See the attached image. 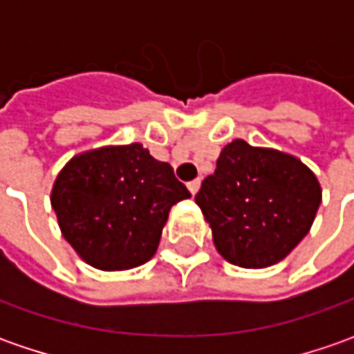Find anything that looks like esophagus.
I'll return each instance as SVG.
<instances>
[{
	"instance_id": "esophagus-1",
	"label": "esophagus",
	"mask_w": 354,
	"mask_h": 354,
	"mask_svg": "<svg viewBox=\"0 0 354 354\" xmlns=\"http://www.w3.org/2000/svg\"><path fill=\"white\" fill-rule=\"evenodd\" d=\"M187 187H189L191 195H197L198 187H201V179H195V181H189V183H187Z\"/></svg>"
}]
</instances>
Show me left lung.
Segmentation results:
<instances>
[{
	"mask_svg": "<svg viewBox=\"0 0 354 354\" xmlns=\"http://www.w3.org/2000/svg\"><path fill=\"white\" fill-rule=\"evenodd\" d=\"M195 201L223 258L240 268H266L283 260L309 232L321 187L293 156L234 140Z\"/></svg>",
	"mask_w": 354,
	"mask_h": 354,
	"instance_id": "left-lung-1",
	"label": "left lung"
}]
</instances>
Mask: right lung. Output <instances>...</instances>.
<instances>
[{
  "instance_id": "right-lung-1",
  "label": "right lung",
  "mask_w": 354,
  "mask_h": 354,
  "mask_svg": "<svg viewBox=\"0 0 354 354\" xmlns=\"http://www.w3.org/2000/svg\"><path fill=\"white\" fill-rule=\"evenodd\" d=\"M191 193L142 143L73 157L59 173L50 205L62 236L98 270H129L157 250L171 207Z\"/></svg>"
}]
</instances>
